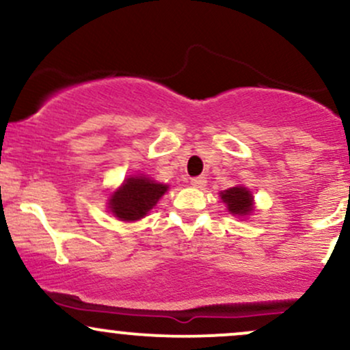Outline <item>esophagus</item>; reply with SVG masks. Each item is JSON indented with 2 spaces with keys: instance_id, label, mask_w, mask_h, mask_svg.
<instances>
[{
  "instance_id": "34e87169",
  "label": "esophagus",
  "mask_w": 350,
  "mask_h": 350,
  "mask_svg": "<svg viewBox=\"0 0 350 350\" xmlns=\"http://www.w3.org/2000/svg\"><path fill=\"white\" fill-rule=\"evenodd\" d=\"M191 184L194 187H204L207 184V179L204 176H196V178L191 179Z\"/></svg>"
}]
</instances>
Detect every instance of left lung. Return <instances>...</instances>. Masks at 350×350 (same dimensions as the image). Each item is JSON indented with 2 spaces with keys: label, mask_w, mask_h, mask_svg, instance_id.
I'll list each match as a JSON object with an SVG mask.
<instances>
[{
  "label": "left lung",
  "mask_w": 350,
  "mask_h": 350,
  "mask_svg": "<svg viewBox=\"0 0 350 350\" xmlns=\"http://www.w3.org/2000/svg\"><path fill=\"white\" fill-rule=\"evenodd\" d=\"M220 198L227 204L228 211L237 215H247L252 212V194L245 187H230L220 192Z\"/></svg>",
  "instance_id": "obj_1"
}]
</instances>
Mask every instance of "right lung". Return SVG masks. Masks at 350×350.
I'll list each match as a JSON object with an SVG mask.
<instances>
[{
    "label": "right lung",
    "instance_id": "right-lung-1",
    "mask_svg": "<svg viewBox=\"0 0 350 350\" xmlns=\"http://www.w3.org/2000/svg\"><path fill=\"white\" fill-rule=\"evenodd\" d=\"M167 191V186L143 178H130L111 196V212L122 220H138L156 206L159 198Z\"/></svg>",
    "mask_w": 350,
    "mask_h": 350
}]
</instances>
